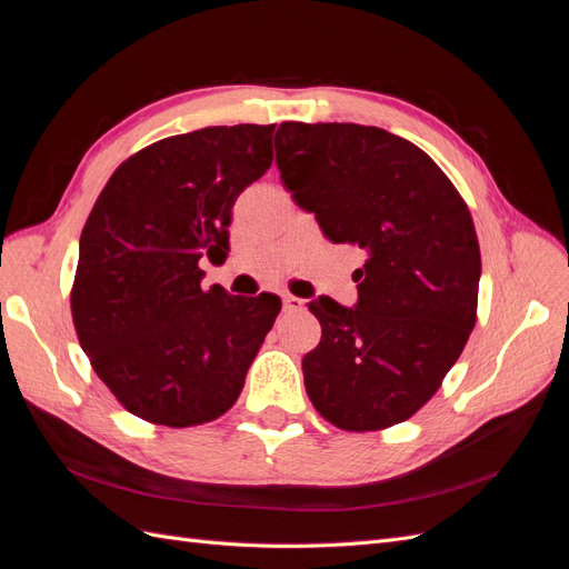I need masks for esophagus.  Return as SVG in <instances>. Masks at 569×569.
Listing matches in <instances>:
<instances>
[{"label": "esophagus", "instance_id": "obj_1", "mask_svg": "<svg viewBox=\"0 0 569 569\" xmlns=\"http://www.w3.org/2000/svg\"><path fill=\"white\" fill-rule=\"evenodd\" d=\"M282 303H284V311H291V313L301 311V308H303V301L297 299V297H291V295H284V297H282Z\"/></svg>", "mask_w": 569, "mask_h": 569}]
</instances>
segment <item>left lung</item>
Returning <instances> with one entry per match:
<instances>
[{
  "label": "left lung",
  "mask_w": 569,
  "mask_h": 569,
  "mask_svg": "<svg viewBox=\"0 0 569 569\" xmlns=\"http://www.w3.org/2000/svg\"><path fill=\"white\" fill-rule=\"evenodd\" d=\"M274 161L330 242L368 253L353 308L308 303L322 327L301 363L308 399L347 432L399 425L437 393L477 320L468 203L420 147L372 126L287 120Z\"/></svg>",
  "instance_id": "left-lung-1"
}]
</instances>
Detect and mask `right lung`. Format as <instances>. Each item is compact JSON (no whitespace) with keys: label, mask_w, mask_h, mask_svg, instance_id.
Masks as SVG:
<instances>
[{"label":"right lung","mask_w":569,"mask_h":569,"mask_svg":"<svg viewBox=\"0 0 569 569\" xmlns=\"http://www.w3.org/2000/svg\"><path fill=\"white\" fill-rule=\"evenodd\" d=\"M274 126H216L132 153L80 234L73 325L99 380L132 416L194 427L228 412L278 318L274 295L201 289L226 261L232 206L272 163Z\"/></svg>","instance_id":"add662e5"}]
</instances>
